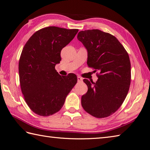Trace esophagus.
Masks as SVG:
<instances>
[{
	"instance_id": "esophagus-1",
	"label": "esophagus",
	"mask_w": 150,
	"mask_h": 150,
	"mask_svg": "<svg viewBox=\"0 0 150 150\" xmlns=\"http://www.w3.org/2000/svg\"><path fill=\"white\" fill-rule=\"evenodd\" d=\"M83 81V78H81V76H78V82H81V81Z\"/></svg>"
}]
</instances>
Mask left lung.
Returning <instances> with one entry per match:
<instances>
[{
  "label": "left lung",
  "mask_w": 150,
  "mask_h": 150,
  "mask_svg": "<svg viewBox=\"0 0 150 150\" xmlns=\"http://www.w3.org/2000/svg\"><path fill=\"white\" fill-rule=\"evenodd\" d=\"M77 38L87 49L88 67L99 71L96 83L83 80L88 89L81 98V104L94 117L110 116L121 106L129 89L128 54L116 37L100 30L80 31Z\"/></svg>",
  "instance_id": "left-lung-1"
}]
</instances>
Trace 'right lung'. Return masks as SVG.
<instances>
[{
	"label": "right lung",
	"instance_id": "add662e5",
	"mask_svg": "<svg viewBox=\"0 0 150 150\" xmlns=\"http://www.w3.org/2000/svg\"><path fill=\"white\" fill-rule=\"evenodd\" d=\"M78 30L47 27L36 31L22 49L19 62L21 88L35 114L49 116L58 112L78 81L74 74H59L55 66L61 61V50Z\"/></svg>",
	"mask_w": 150,
	"mask_h": 150
}]
</instances>
